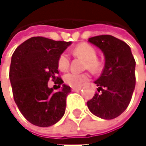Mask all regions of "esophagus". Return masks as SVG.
I'll use <instances>...</instances> for the list:
<instances>
[{"mask_svg": "<svg viewBox=\"0 0 146 146\" xmlns=\"http://www.w3.org/2000/svg\"><path fill=\"white\" fill-rule=\"evenodd\" d=\"M82 89V87H72V90L73 91H78Z\"/></svg>", "mask_w": 146, "mask_h": 146, "instance_id": "obj_1", "label": "esophagus"}]
</instances>
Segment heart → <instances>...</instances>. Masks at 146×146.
<instances>
[{
  "mask_svg": "<svg viewBox=\"0 0 146 146\" xmlns=\"http://www.w3.org/2000/svg\"><path fill=\"white\" fill-rule=\"evenodd\" d=\"M74 55L84 58L86 62L85 68H89L93 72H97L100 69V63L96 60L97 53L96 49L89 44H80L73 50ZM69 57L67 53H62L58 58L57 65L61 71H66L69 67ZM64 82L72 87H80L84 83L90 79L88 73H77L69 72L63 77Z\"/></svg>",
  "mask_w": 146,
  "mask_h": 146,
  "instance_id": "heart-1",
  "label": "heart"
}]
</instances>
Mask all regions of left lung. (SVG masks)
<instances>
[{
  "mask_svg": "<svg viewBox=\"0 0 146 146\" xmlns=\"http://www.w3.org/2000/svg\"><path fill=\"white\" fill-rule=\"evenodd\" d=\"M90 43L102 50L105 66L94 97L87 102L89 110L102 119H113L128 107L135 87V60L130 47L111 35L91 37Z\"/></svg>",
  "mask_w": 146,
  "mask_h": 146,
  "instance_id": "obj_1",
  "label": "left lung"
}]
</instances>
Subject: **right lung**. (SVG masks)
Returning <instances> with one entry per match:
<instances>
[{"label": "right lung", "instance_id": "1", "mask_svg": "<svg viewBox=\"0 0 146 146\" xmlns=\"http://www.w3.org/2000/svg\"><path fill=\"white\" fill-rule=\"evenodd\" d=\"M71 41H55L44 37H32L20 44L12 56L9 78L13 98L19 111L32 124L49 127L64 115L66 99L71 88L57 77V61ZM63 85L54 92L48 81Z\"/></svg>", "mask_w": 146, "mask_h": 146}]
</instances>
